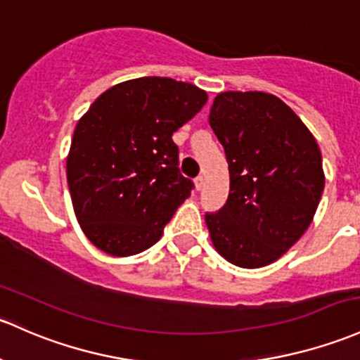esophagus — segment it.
<instances>
[{"label":"esophagus","mask_w":360,"mask_h":360,"mask_svg":"<svg viewBox=\"0 0 360 360\" xmlns=\"http://www.w3.org/2000/svg\"><path fill=\"white\" fill-rule=\"evenodd\" d=\"M203 186H205V179H203V176H198L195 179V188L196 190H202Z\"/></svg>","instance_id":"esophagus-1"}]
</instances>
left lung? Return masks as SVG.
Wrapping results in <instances>:
<instances>
[{
	"mask_svg": "<svg viewBox=\"0 0 360 360\" xmlns=\"http://www.w3.org/2000/svg\"><path fill=\"white\" fill-rule=\"evenodd\" d=\"M209 122L229 165L228 202L205 215L212 245L238 267L269 266L300 240L319 205V145L285 101L262 91L219 93Z\"/></svg>",
	"mask_w": 360,
	"mask_h": 360,
	"instance_id": "8db88e82",
	"label": "left lung"
}]
</instances>
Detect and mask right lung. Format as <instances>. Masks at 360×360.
Instances as JSON below:
<instances>
[{"mask_svg": "<svg viewBox=\"0 0 360 360\" xmlns=\"http://www.w3.org/2000/svg\"><path fill=\"white\" fill-rule=\"evenodd\" d=\"M209 96L190 82L138 77L101 93L79 119L67 183L82 233L101 252L153 247L193 183L179 172L172 134Z\"/></svg>", "mask_w": 360, "mask_h": 360, "instance_id": "right-lung-1", "label": "right lung"}]
</instances>
